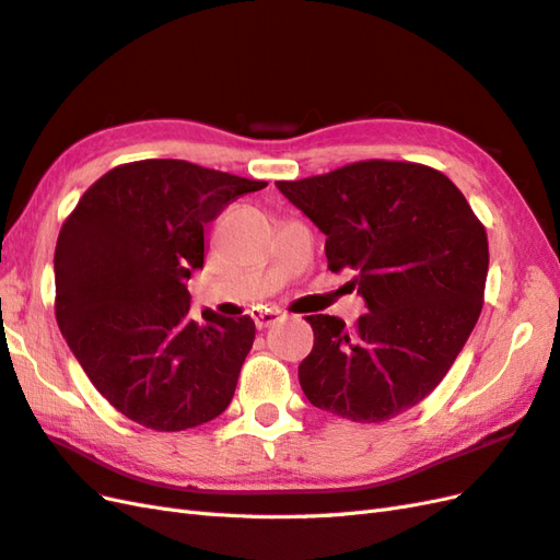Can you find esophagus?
<instances>
[{
  "mask_svg": "<svg viewBox=\"0 0 560 560\" xmlns=\"http://www.w3.org/2000/svg\"><path fill=\"white\" fill-rule=\"evenodd\" d=\"M283 319V312L275 310V307H265V310H255L253 312V322L257 328H267L271 324H277Z\"/></svg>",
  "mask_w": 560,
  "mask_h": 560,
  "instance_id": "esophagus-1",
  "label": "esophagus"
}]
</instances>
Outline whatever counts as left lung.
<instances>
[{"mask_svg": "<svg viewBox=\"0 0 560 560\" xmlns=\"http://www.w3.org/2000/svg\"><path fill=\"white\" fill-rule=\"evenodd\" d=\"M277 186L326 234L328 269L352 271L369 307L354 326L307 317L314 348L298 366L305 397L357 423L419 405L482 310L490 250L468 200L442 172L405 161H360Z\"/></svg>", "mask_w": 560, "mask_h": 560, "instance_id": "obj_1", "label": "left lung"}]
</instances>
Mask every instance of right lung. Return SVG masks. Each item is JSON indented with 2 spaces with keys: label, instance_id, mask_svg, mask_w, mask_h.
Returning a JSON list of instances; mask_svg holds the SVG:
<instances>
[{
  "label": "right lung",
  "instance_id": "add662e5",
  "mask_svg": "<svg viewBox=\"0 0 560 560\" xmlns=\"http://www.w3.org/2000/svg\"><path fill=\"white\" fill-rule=\"evenodd\" d=\"M267 182L151 158L108 170L61 226L56 322L94 388L151 430H186L229 407L255 322L189 317L203 226Z\"/></svg>",
  "mask_w": 560,
  "mask_h": 560
}]
</instances>
